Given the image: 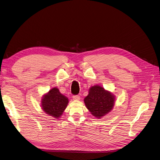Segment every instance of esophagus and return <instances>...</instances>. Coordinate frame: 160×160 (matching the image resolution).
Listing matches in <instances>:
<instances>
[{
    "label": "esophagus",
    "mask_w": 160,
    "mask_h": 160,
    "mask_svg": "<svg viewBox=\"0 0 160 160\" xmlns=\"http://www.w3.org/2000/svg\"><path fill=\"white\" fill-rule=\"evenodd\" d=\"M72 98L74 100H79L80 98L78 95H74V96H72Z\"/></svg>",
    "instance_id": "obj_1"
}]
</instances>
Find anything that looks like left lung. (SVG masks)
Returning a JSON list of instances; mask_svg holds the SVG:
<instances>
[{"instance_id": "obj_1", "label": "left lung", "mask_w": 160, "mask_h": 160, "mask_svg": "<svg viewBox=\"0 0 160 160\" xmlns=\"http://www.w3.org/2000/svg\"><path fill=\"white\" fill-rule=\"evenodd\" d=\"M115 97L100 86H94L89 89V94L83 101L86 107L97 118L109 113L114 105Z\"/></svg>"}]
</instances>
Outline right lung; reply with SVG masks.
<instances>
[{
	"mask_svg": "<svg viewBox=\"0 0 160 160\" xmlns=\"http://www.w3.org/2000/svg\"><path fill=\"white\" fill-rule=\"evenodd\" d=\"M68 98L63 95L57 88H52L42 97L41 107L48 115L59 118L67 108Z\"/></svg>",
	"mask_w": 160,
	"mask_h": 160,
	"instance_id": "1",
	"label": "right lung"
}]
</instances>
